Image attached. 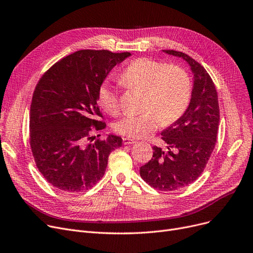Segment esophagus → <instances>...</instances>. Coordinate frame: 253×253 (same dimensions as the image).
Masks as SVG:
<instances>
[{
    "instance_id": "obj_1",
    "label": "esophagus",
    "mask_w": 253,
    "mask_h": 253,
    "mask_svg": "<svg viewBox=\"0 0 253 253\" xmlns=\"http://www.w3.org/2000/svg\"><path fill=\"white\" fill-rule=\"evenodd\" d=\"M136 141L134 140V139H132V138H129V137H123V143L124 144H133V143H135Z\"/></svg>"
}]
</instances>
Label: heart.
<instances>
[{"instance_id":"heart-1","label":"heart","mask_w":253,"mask_h":253,"mask_svg":"<svg viewBox=\"0 0 253 253\" xmlns=\"http://www.w3.org/2000/svg\"><path fill=\"white\" fill-rule=\"evenodd\" d=\"M120 82L128 89L144 92L141 114H127L114 124L117 133L139 138L154 132L160 124H173L187 111L192 95L188 72L177 64H167L142 57L131 62L120 76ZM98 103L110 115L120 110L115 88L103 83L97 92Z\"/></svg>"}]
</instances>
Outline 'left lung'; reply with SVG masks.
Segmentation results:
<instances>
[{"instance_id":"8db88e82","label":"left lung","mask_w":253,"mask_h":253,"mask_svg":"<svg viewBox=\"0 0 253 253\" xmlns=\"http://www.w3.org/2000/svg\"><path fill=\"white\" fill-rule=\"evenodd\" d=\"M163 51L191 66L192 96L184 114L162 131L167 151L154 147L152 160L140 167L139 173L154 189L170 192L187 187L202 174L216 143L219 106L214 83L200 63L185 53Z\"/></svg>"}]
</instances>
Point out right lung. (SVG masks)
I'll return each mask as SVG.
<instances>
[{
  "instance_id": "obj_1",
  "label": "right lung",
  "mask_w": 253,
  "mask_h": 253,
  "mask_svg": "<svg viewBox=\"0 0 253 253\" xmlns=\"http://www.w3.org/2000/svg\"><path fill=\"white\" fill-rule=\"evenodd\" d=\"M131 53L80 50L53 64L39 80L30 112V143L36 165L53 187L66 193L92 188L104 174L110 154L122 138L95 139L105 127L98 88Z\"/></svg>"
}]
</instances>
